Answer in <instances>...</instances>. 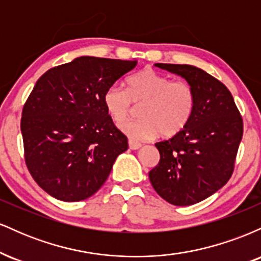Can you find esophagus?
I'll return each instance as SVG.
<instances>
[{
  "label": "esophagus",
  "mask_w": 261,
  "mask_h": 261,
  "mask_svg": "<svg viewBox=\"0 0 261 261\" xmlns=\"http://www.w3.org/2000/svg\"><path fill=\"white\" fill-rule=\"evenodd\" d=\"M141 143L140 142H135V141H128V147H130V149H139V148H141Z\"/></svg>",
  "instance_id": "34e87169"
}]
</instances>
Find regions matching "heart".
<instances>
[{"instance_id": "obj_1", "label": "heart", "mask_w": 261, "mask_h": 261, "mask_svg": "<svg viewBox=\"0 0 261 261\" xmlns=\"http://www.w3.org/2000/svg\"><path fill=\"white\" fill-rule=\"evenodd\" d=\"M195 92L184 81H172L152 68L140 71L126 81V89L118 85L107 88L103 103L115 122L125 121L140 106L139 120L127 121L119 128L131 141L175 136L188 125L195 109Z\"/></svg>"}]
</instances>
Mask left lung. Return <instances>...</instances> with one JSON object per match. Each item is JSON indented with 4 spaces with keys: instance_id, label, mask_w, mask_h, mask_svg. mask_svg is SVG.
I'll use <instances>...</instances> for the list:
<instances>
[{
    "instance_id": "obj_1",
    "label": "left lung",
    "mask_w": 261,
    "mask_h": 261,
    "mask_svg": "<svg viewBox=\"0 0 261 261\" xmlns=\"http://www.w3.org/2000/svg\"><path fill=\"white\" fill-rule=\"evenodd\" d=\"M180 76L195 92L190 121L172 139L155 143L161 160L148 173L161 197L175 206L202 201L229 180L243 120L222 82L191 65L154 64Z\"/></svg>"
}]
</instances>
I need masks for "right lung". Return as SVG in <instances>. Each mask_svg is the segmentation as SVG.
<instances>
[{
    "label": "right lung",
    "instance_id": "obj_1",
    "mask_svg": "<svg viewBox=\"0 0 261 261\" xmlns=\"http://www.w3.org/2000/svg\"><path fill=\"white\" fill-rule=\"evenodd\" d=\"M137 61L81 56L50 68L35 83L20 120L28 170L61 201H81L99 190L127 139L103 103L107 88Z\"/></svg>",
    "mask_w": 261,
    "mask_h": 261
}]
</instances>
